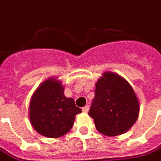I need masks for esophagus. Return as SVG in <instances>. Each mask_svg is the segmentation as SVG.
<instances>
[{
  "label": "esophagus",
  "instance_id": "34e87169",
  "mask_svg": "<svg viewBox=\"0 0 161 161\" xmlns=\"http://www.w3.org/2000/svg\"><path fill=\"white\" fill-rule=\"evenodd\" d=\"M89 109H90V106H89V105H86V106H84V108H82V110H83V112H84V113H87V112L89 111Z\"/></svg>",
  "mask_w": 161,
  "mask_h": 161
}]
</instances>
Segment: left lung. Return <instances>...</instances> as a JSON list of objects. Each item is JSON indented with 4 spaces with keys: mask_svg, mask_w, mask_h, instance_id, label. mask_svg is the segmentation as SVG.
<instances>
[{
    "mask_svg": "<svg viewBox=\"0 0 161 161\" xmlns=\"http://www.w3.org/2000/svg\"><path fill=\"white\" fill-rule=\"evenodd\" d=\"M89 115L99 133L107 136L122 135L137 121L140 103L134 89L124 77L106 71L96 83Z\"/></svg>",
    "mask_w": 161,
    "mask_h": 161,
    "instance_id": "left-lung-1",
    "label": "left lung"
}]
</instances>
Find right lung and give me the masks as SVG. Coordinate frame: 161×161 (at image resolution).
<instances>
[{"mask_svg":"<svg viewBox=\"0 0 161 161\" xmlns=\"http://www.w3.org/2000/svg\"><path fill=\"white\" fill-rule=\"evenodd\" d=\"M64 91V87L58 77H49L40 84L31 98V125L47 138H58L68 133L76 115L82 112L73 98L66 97Z\"/></svg>","mask_w":161,"mask_h":161,"instance_id":"add662e5","label":"right lung"}]
</instances>
